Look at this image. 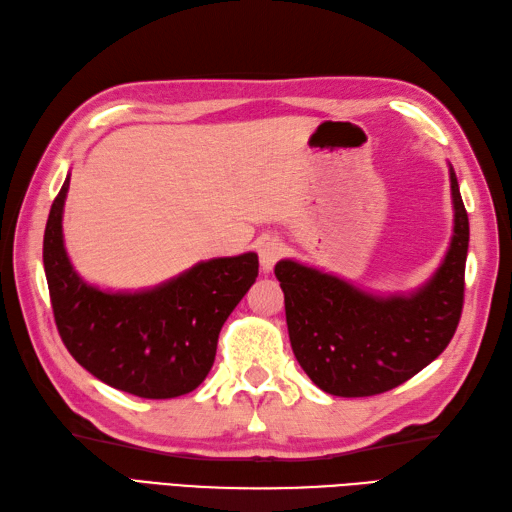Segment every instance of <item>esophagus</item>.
Instances as JSON below:
<instances>
[{
	"label": "esophagus",
	"mask_w": 512,
	"mask_h": 512,
	"mask_svg": "<svg viewBox=\"0 0 512 512\" xmlns=\"http://www.w3.org/2000/svg\"><path fill=\"white\" fill-rule=\"evenodd\" d=\"M281 255H283V244L279 240H266L259 244V264L266 272L275 268Z\"/></svg>",
	"instance_id": "1"
}]
</instances>
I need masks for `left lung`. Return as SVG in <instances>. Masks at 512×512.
I'll list each match as a JSON object with an SVG mask.
<instances>
[{
    "mask_svg": "<svg viewBox=\"0 0 512 512\" xmlns=\"http://www.w3.org/2000/svg\"><path fill=\"white\" fill-rule=\"evenodd\" d=\"M454 235L443 264L410 294L377 296L323 270L281 259L292 351L307 377L336 397L397 388L434 362L454 338L465 301L469 218L449 168Z\"/></svg>",
    "mask_w": 512,
    "mask_h": 512,
    "instance_id": "obj_1",
    "label": "left lung"
}]
</instances>
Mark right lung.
<instances>
[{"label": "right lung", "instance_id": "right-lung-1", "mask_svg": "<svg viewBox=\"0 0 512 512\" xmlns=\"http://www.w3.org/2000/svg\"><path fill=\"white\" fill-rule=\"evenodd\" d=\"M67 189L69 176L43 235L47 288L67 351L100 382L135 397L187 395L205 382L224 320L257 279V253L200 261L150 290H100L78 275L65 251Z\"/></svg>", "mask_w": 512, "mask_h": 512}]
</instances>
